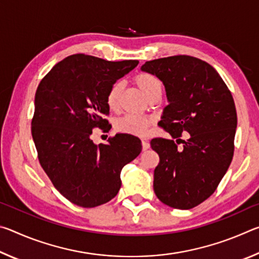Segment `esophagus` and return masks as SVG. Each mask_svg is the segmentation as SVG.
<instances>
[{
  "mask_svg": "<svg viewBox=\"0 0 259 259\" xmlns=\"http://www.w3.org/2000/svg\"><path fill=\"white\" fill-rule=\"evenodd\" d=\"M142 146H143V151H146V150H148V148H150V142H148V140H146V139H142Z\"/></svg>",
  "mask_w": 259,
  "mask_h": 259,
  "instance_id": "obj_1",
  "label": "esophagus"
}]
</instances>
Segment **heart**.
<instances>
[{
  "instance_id": "1",
  "label": "heart",
  "mask_w": 259,
  "mask_h": 259,
  "mask_svg": "<svg viewBox=\"0 0 259 259\" xmlns=\"http://www.w3.org/2000/svg\"><path fill=\"white\" fill-rule=\"evenodd\" d=\"M135 84L137 85L142 93L150 99L153 95L162 93V83L154 74L142 72L136 74L134 77ZM122 91V83L115 82L109 87L106 94V104L107 107L111 111L115 112L119 109L120 106V95ZM153 123V120L147 116H139L134 115V114H128V115L122 116L121 119L115 122V129L119 133L143 136L147 133L150 126Z\"/></svg>"
}]
</instances>
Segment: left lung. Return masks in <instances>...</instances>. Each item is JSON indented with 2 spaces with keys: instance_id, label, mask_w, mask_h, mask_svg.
Here are the masks:
<instances>
[{
  "instance_id": "left-lung-1",
  "label": "left lung",
  "mask_w": 259,
  "mask_h": 259,
  "mask_svg": "<svg viewBox=\"0 0 259 259\" xmlns=\"http://www.w3.org/2000/svg\"><path fill=\"white\" fill-rule=\"evenodd\" d=\"M142 71L160 78L169 102L159 125L171 138L151 140L160 157L154 192L169 207L192 209L216 191L233 159L238 123L233 97L216 69L195 57L146 61ZM183 132L190 134L187 141L180 139Z\"/></svg>"
}]
</instances>
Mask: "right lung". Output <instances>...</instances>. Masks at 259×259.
I'll return each mask as SVG.
<instances>
[{
  "instance_id": "obj_1",
  "label": "right lung",
  "mask_w": 259,
  "mask_h": 259,
  "mask_svg": "<svg viewBox=\"0 0 259 259\" xmlns=\"http://www.w3.org/2000/svg\"><path fill=\"white\" fill-rule=\"evenodd\" d=\"M138 60L108 61L83 54L56 64L35 94L32 136L40 164L72 203L94 208L111 201L121 187L123 166L139 155V138L117 134L96 145L95 128L111 129L106 94Z\"/></svg>"
}]
</instances>
